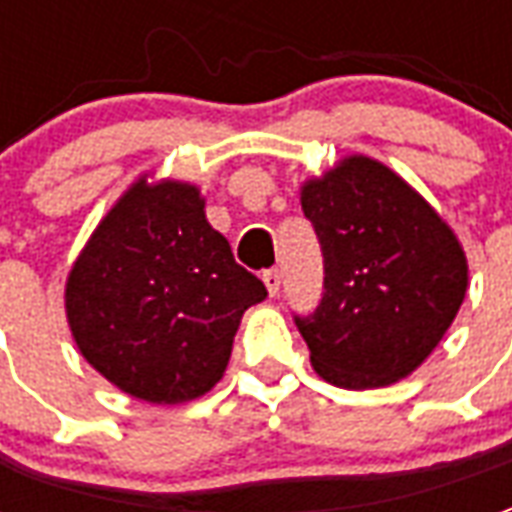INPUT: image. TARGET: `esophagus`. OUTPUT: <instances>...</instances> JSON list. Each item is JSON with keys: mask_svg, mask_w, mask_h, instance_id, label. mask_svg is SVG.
Instances as JSON below:
<instances>
[{"mask_svg": "<svg viewBox=\"0 0 512 512\" xmlns=\"http://www.w3.org/2000/svg\"><path fill=\"white\" fill-rule=\"evenodd\" d=\"M263 282H266L268 296H277L279 288H282V274L277 268H268V271H263Z\"/></svg>", "mask_w": 512, "mask_h": 512, "instance_id": "1", "label": "esophagus"}]
</instances>
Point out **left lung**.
Masks as SVG:
<instances>
[{"label": "left lung", "instance_id": "8db88e82", "mask_svg": "<svg viewBox=\"0 0 512 512\" xmlns=\"http://www.w3.org/2000/svg\"><path fill=\"white\" fill-rule=\"evenodd\" d=\"M323 249V299L296 318L315 373L340 389L411 376L441 343L469 288L458 235L376 158H340L301 183Z\"/></svg>", "mask_w": 512, "mask_h": 512}]
</instances>
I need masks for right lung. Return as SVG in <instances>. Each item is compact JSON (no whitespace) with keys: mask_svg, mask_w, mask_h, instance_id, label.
<instances>
[{"mask_svg":"<svg viewBox=\"0 0 512 512\" xmlns=\"http://www.w3.org/2000/svg\"><path fill=\"white\" fill-rule=\"evenodd\" d=\"M266 285L235 263L186 180L123 191L73 260L65 315L79 354L120 392L178 406L219 384L244 312Z\"/></svg>","mask_w":512,"mask_h":512,"instance_id":"1","label":"right lung"}]
</instances>
